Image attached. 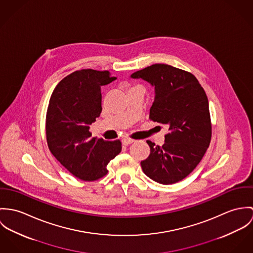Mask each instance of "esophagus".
Segmentation results:
<instances>
[{
    "label": "esophagus",
    "instance_id": "34e87169",
    "mask_svg": "<svg viewBox=\"0 0 253 253\" xmlns=\"http://www.w3.org/2000/svg\"><path fill=\"white\" fill-rule=\"evenodd\" d=\"M134 142V140H132V139H130V138H124L123 140H122V143L124 144V145H129V144H131V143H133Z\"/></svg>",
    "mask_w": 253,
    "mask_h": 253
}]
</instances>
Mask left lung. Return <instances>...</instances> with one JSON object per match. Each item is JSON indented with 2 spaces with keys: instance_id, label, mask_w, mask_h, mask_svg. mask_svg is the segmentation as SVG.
I'll return each instance as SVG.
<instances>
[{
  "instance_id": "obj_1",
  "label": "left lung",
  "mask_w": 253,
  "mask_h": 253,
  "mask_svg": "<svg viewBox=\"0 0 253 253\" xmlns=\"http://www.w3.org/2000/svg\"><path fill=\"white\" fill-rule=\"evenodd\" d=\"M155 89L149 118L169 127L162 146L146 140L149 156L140 162L143 172L161 184L185 178L202 160L211 139L209 100L191 73L154 64L132 74Z\"/></svg>"
}]
</instances>
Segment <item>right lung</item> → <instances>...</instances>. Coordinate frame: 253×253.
I'll use <instances>...</instances> for the list:
<instances>
[{
	"instance_id": "obj_1",
	"label": "right lung",
	"mask_w": 253,
	"mask_h": 253,
	"mask_svg": "<svg viewBox=\"0 0 253 253\" xmlns=\"http://www.w3.org/2000/svg\"><path fill=\"white\" fill-rule=\"evenodd\" d=\"M116 78L108 71L84 69L64 78L49 100L45 132L50 152L72 174L84 181L108 173L121 141L91 138L89 126L102 112L101 87Z\"/></svg>"
}]
</instances>
